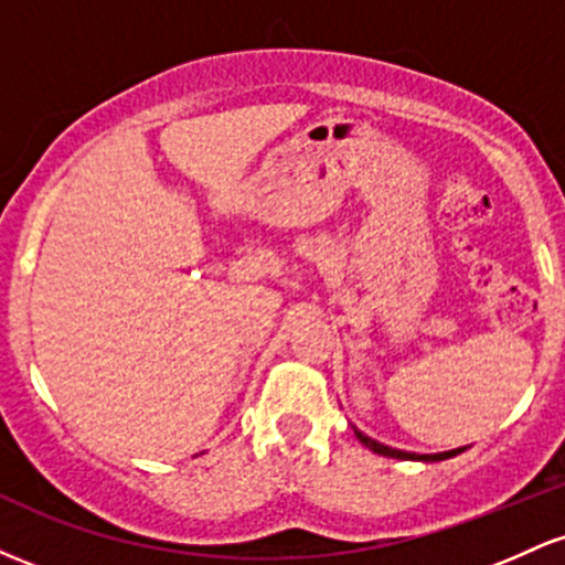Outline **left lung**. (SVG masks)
I'll list each match as a JSON object with an SVG mask.
<instances>
[{"label": "left lung", "mask_w": 565, "mask_h": 565, "mask_svg": "<svg viewBox=\"0 0 565 565\" xmlns=\"http://www.w3.org/2000/svg\"><path fill=\"white\" fill-rule=\"evenodd\" d=\"M355 438L361 440V444L366 446L369 451L374 454H382V457H393V459H414V462H440V459H449V457H457V454H462L465 449H451V451H440V454H414V451H401V449H391V446L380 444V440L364 436V433L359 430V427H353Z\"/></svg>", "instance_id": "8db88e82"}]
</instances>
